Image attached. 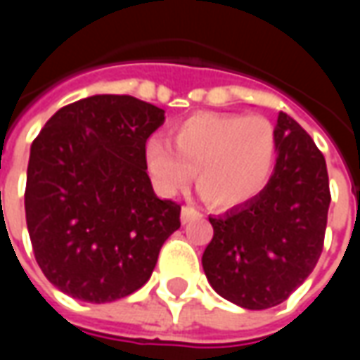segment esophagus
<instances>
[{"label":"esophagus","mask_w":360,"mask_h":360,"mask_svg":"<svg viewBox=\"0 0 360 360\" xmlns=\"http://www.w3.org/2000/svg\"><path fill=\"white\" fill-rule=\"evenodd\" d=\"M195 216H198V210L196 208H193V206H183V210H181V221L183 224H187L188 219H193Z\"/></svg>","instance_id":"obj_1"}]
</instances>
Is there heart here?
<instances>
[{
  "label": "heart",
  "instance_id": "heart-1",
  "mask_svg": "<svg viewBox=\"0 0 360 360\" xmlns=\"http://www.w3.org/2000/svg\"><path fill=\"white\" fill-rule=\"evenodd\" d=\"M173 146L146 142V164L165 191L196 183L214 206L233 208L257 198L270 181L276 162V131L262 115L204 111L173 127Z\"/></svg>",
  "mask_w": 360,
  "mask_h": 360
}]
</instances>
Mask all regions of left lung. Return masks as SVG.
Segmentation results:
<instances>
[{"label": "left lung", "instance_id": "8db88e82", "mask_svg": "<svg viewBox=\"0 0 360 360\" xmlns=\"http://www.w3.org/2000/svg\"><path fill=\"white\" fill-rule=\"evenodd\" d=\"M276 172L250 202L210 218L202 255L210 285L243 309L283 302L309 278L324 249L330 181L322 152L293 117L279 111Z\"/></svg>", "mask_w": 360, "mask_h": 360}]
</instances>
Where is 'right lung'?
I'll list each match as a JSON object with an SVG mask.
<instances>
[{
	"label": "right lung",
	"mask_w": 360,
	"mask_h": 360,
	"mask_svg": "<svg viewBox=\"0 0 360 360\" xmlns=\"http://www.w3.org/2000/svg\"><path fill=\"white\" fill-rule=\"evenodd\" d=\"M164 110L127 94L90 96L51 115L30 148L25 188L34 258L79 301L111 302L141 289L181 204L146 173V141Z\"/></svg>",
	"instance_id": "1"
}]
</instances>
